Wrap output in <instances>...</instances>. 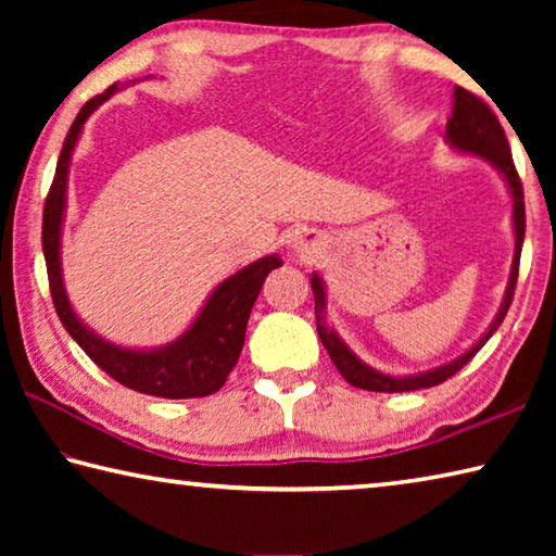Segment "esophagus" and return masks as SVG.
<instances>
[{"label":"esophagus","mask_w":556,"mask_h":556,"mask_svg":"<svg viewBox=\"0 0 556 556\" xmlns=\"http://www.w3.org/2000/svg\"><path fill=\"white\" fill-rule=\"evenodd\" d=\"M294 248H296L299 255L312 257V255H316V252H318V242L314 240V235H308V232H306V235H301V238L296 240Z\"/></svg>","instance_id":"esophagus-1"}]
</instances>
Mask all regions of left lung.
<instances>
[{
	"label": "left lung",
	"mask_w": 556,
	"mask_h": 556,
	"mask_svg": "<svg viewBox=\"0 0 556 556\" xmlns=\"http://www.w3.org/2000/svg\"><path fill=\"white\" fill-rule=\"evenodd\" d=\"M446 139L448 144H454L458 152L466 154H476L491 162L497 172L505 176L507 186H510L513 193V223H515V260H513V269H510V281H507V291L501 306V314L495 316L493 326L488 328L485 336L478 341L470 351H466L456 361H451L446 365H441L437 370L421 372V375H412V378H392V375H382L378 370H372L370 365H365L357 361V357L348 351V345L336 336V331L324 326L321 321V312L326 308V291H324V281L318 279V275L312 277V289H314V301H316V328H318V338H321L324 348L331 355L333 365L338 372L353 384V388L361 390H370V392H409V390H425V388H434V384H441L448 380L451 375H456L464 365L473 357L481 348L485 345L488 338H491L497 326L503 324V318L507 314V308L513 304V294H515V285H517V275H520V252H522V242H525V193H522V181L517 176V168L513 162V152L510 144H507L505 129L497 122L495 112L485 105V102L468 92L466 88H456L454 90V112H451L448 125H446Z\"/></svg>",
	"instance_id": "left-lung-1"
}]
</instances>
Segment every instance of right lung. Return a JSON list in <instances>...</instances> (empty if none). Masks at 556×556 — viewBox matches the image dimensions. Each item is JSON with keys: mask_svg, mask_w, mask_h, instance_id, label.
I'll list each match as a JSON object with an SVG mask.
<instances>
[{"mask_svg": "<svg viewBox=\"0 0 556 556\" xmlns=\"http://www.w3.org/2000/svg\"><path fill=\"white\" fill-rule=\"evenodd\" d=\"M115 90L117 86H110L105 92L88 100L80 108L78 117L73 119L68 135H65L59 164H55L53 184L43 203L41 244L55 314H59L65 331L73 336V341L88 353L90 361L100 370H105L112 380L125 384V388L164 400L205 397V394L218 392L235 365H238L252 304H255L269 271L281 267V260L277 255H269L265 260L252 262L250 267L240 269L230 279H225L213 291L211 299L205 301L203 312L195 318L193 326L178 341L159 348V351H127V348H117L102 341L96 333H90L78 321V316L73 314L68 304V296H65L59 257L65 184H68L71 156L80 137L83 122Z\"/></svg>", "mask_w": 556, "mask_h": 556, "instance_id": "obj_1", "label": "right lung"}]
</instances>
